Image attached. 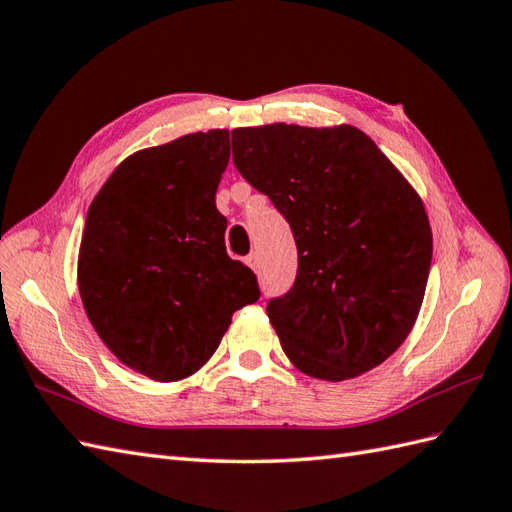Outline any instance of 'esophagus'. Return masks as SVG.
I'll list each match as a JSON object with an SVG mask.
<instances>
[{"label":"esophagus","instance_id":"1","mask_svg":"<svg viewBox=\"0 0 512 512\" xmlns=\"http://www.w3.org/2000/svg\"><path fill=\"white\" fill-rule=\"evenodd\" d=\"M246 264L251 266L253 270H257V268H259V257H257V253H251V255H248V257H246Z\"/></svg>","mask_w":512,"mask_h":512}]
</instances>
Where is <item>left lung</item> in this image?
I'll use <instances>...</instances> for the list:
<instances>
[{
	"label": "left lung",
	"mask_w": 512,
	"mask_h": 512,
	"mask_svg": "<svg viewBox=\"0 0 512 512\" xmlns=\"http://www.w3.org/2000/svg\"><path fill=\"white\" fill-rule=\"evenodd\" d=\"M233 163L288 220L299 268L268 301L285 355L327 382L382 364L408 338L432 264L425 207L353 126L235 128Z\"/></svg>",
	"instance_id": "obj_1"
}]
</instances>
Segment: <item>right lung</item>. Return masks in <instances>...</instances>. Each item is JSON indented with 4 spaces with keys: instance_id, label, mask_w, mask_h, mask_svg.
I'll list each match as a JSON object with an SVG mask.
<instances>
[{
    "instance_id": "right-lung-1",
    "label": "right lung",
    "mask_w": 512,
    "mask_h": 512,
    "mask_svg": "<svg viewBox=\"0 0 512 512\" xmlns=\"http://www.w3.org/2000/svg\"><path fill=\"white\" fill-rule=\"evenodd\" d=\"M227 163V130L135 152L87 213L82 305L106 347L157 382L196 373L233 312L261 294L255 272L224 246L216 192Z\"/></svg>"
}]
</instances>
